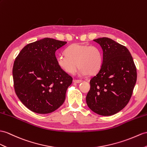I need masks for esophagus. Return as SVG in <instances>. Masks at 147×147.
<instances>
[{
  "mask_svg": "<svg viewBox=\"0 0 147 147\" xmlns=\"http://www.w3.org/2000/svg\"><path fill=\"white\" fill-rule=\"evenodd\" d=\"M73 82H74V83H76V84H79V83H81V82H82L81 80H76L75 79L73 80Z\"/></svg>",
  "mask_w": 147,
  "mask_h": 147,
  "instance_id": "esophagus-1",
  "label": "esophagus"
}]
</instances>
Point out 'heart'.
I'll return each mask as SVG.
<instances>
[{
    "label": "heart",
    "mask_w": 147,
    "mask_h": 147,
    "mask_svg": "<svg viewBox=\"0 0 147 147\" xmlns=\"http://www.w3.org/2000/svg\"><path fill=\"white\" fill-rule=\"evenodd\" d=\"M65 53L58 56L57 62L60 69L67 74H74L78 65L82 76L94 75L102 66V53L96 46L74 44L66 49Z\"/></svg>",
    "instance_id": "1"
}]
</instances>
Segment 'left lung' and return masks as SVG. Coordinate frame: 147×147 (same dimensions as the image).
I'll list each match as a JSON object with an SVG mask.
<instances>
[{"mask_svg":"<svg viewBox=\"0 0 147 147\" xmlns=\"http://www.w3.org/2000/svg\"><path fill=\"white\" fill-rule=\"evenodd\" d=\"M94 41L103 50V63L90 81L86 102L98 115H112L129 102L137 81V69L126 47L107 37Z\"/></svg>","mask_w":147,"mask_h":147,"instance_id":"obj_1","label":"left lung"}]
</instances>
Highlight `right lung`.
Returning a JSON list of instances; mask_svg holds the SVG:
<instances>
[{
	"label": "right lung",
	"mask_w": 147,
	"mask_h": 147,
	"mask_svg": "<svg viewBox=\"0 0 147 147\" xmlns=\"http://www.w3.org/2000/svg\"><path fill=\"white\" fill-rule=\"evenodd\" d=\"M66 42L51 38L27 44L13 63L16 94L27 109L35 113H51L61 106L73 78L60 69L55 52Z\"/></svg>",
	"instance_id": "right-lung-1"
}]
</instances>
